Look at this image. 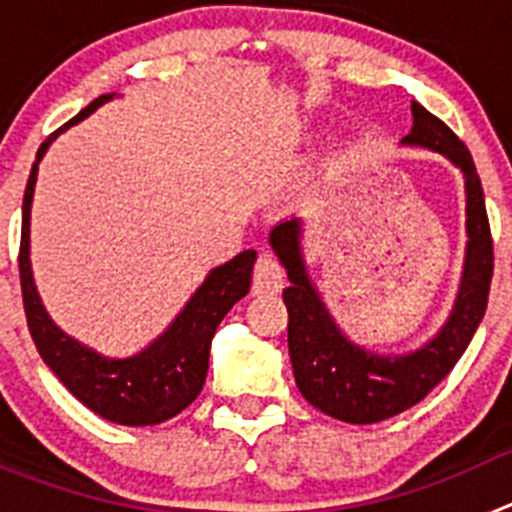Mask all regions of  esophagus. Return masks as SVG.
<instances>
[{"label":"esophagus","instance_id":"34e87169","mask_svg":"<svg viewBox=\"0 0 512 512\" xmlns=\"http://www.w3.org/2000/svg\"><path fill=\"white\" fill-rule=\"evenodd\" d=\"M284 284V271L279 266V261L271 256V253H261L256 259V266H253V284L251 292L256 297L261 295H274L279 292Z\"/></svg>","mask_w":512,"mask_h":512}]
</instances>
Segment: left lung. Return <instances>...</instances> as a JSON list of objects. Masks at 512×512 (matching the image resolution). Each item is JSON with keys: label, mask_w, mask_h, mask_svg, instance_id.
<instances>
[{"label": "left lung", "mask_w": 512, "mask_h": 512, "mask_svg": "<svg viewBox=\"0 0 512 512\" xmlns=\"http://www.w3.org/2000/svg\"><path fill=\"white\" fill-rule=\"evenodd\" d=\"M402 143L443 153L467 179L469 246L464 279L449 323L431 343L405 356H379L354 346L336 328L307 279L300 253V220H287L271 230V246L292 282L282 292V300L289 312L287 343L297 390L312 408L343 423H379L418 405L467 351L490 297L495 251L472 153L446 122L418 102H413V130Z\"/></svg>", "instance_id": "left-lung-1"}]
</instances>
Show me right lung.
<instances>
[{"label":"right lung","mask_w":512,"mask_h":512,"mask_svg":"<svg viewBox=\"0 0 512 512\" xmlns=\"http://www.w3.org/2000/svg\"><path fill=\"white\" fill-rule=\"evenodd\" d=\"M107 99H112V94L97 97L40 143L22 200V235L20 256H17L22 305L38 354L76 400L112 423L156 425L189 408L202 392L207 364H210L212 336L230 307L248 295L256 251H243L228 264L217 266L164 336L130 359H104L53 325L48 312L40 305L33 271H30V202L35 192V176H38L40 158L45 156L53 138L92 115Z\"/></svg>","instance_id":"obj_1"}]
</instances>
